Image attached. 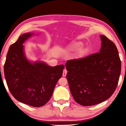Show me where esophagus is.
Wrapping results in <instances>:
<instances>
[{
    "label": "esophagus",
    "mask_w": 126,
    "mask_h": 126,
    "mask_svg": "<svg viewBox=\"0 0 126 126\" xmlns=\"http://www.w3.org/2000/svg\"><path fill=\"white\" fill-rule=\"evenodd\" d=\"M67 74V70H66V69H64L63 71V76H65Z\"/></svg>",
    "instance_id": "34e87169"
}]
</instances>
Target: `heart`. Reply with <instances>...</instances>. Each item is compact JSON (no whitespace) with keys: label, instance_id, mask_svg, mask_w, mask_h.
I'll use <instances>...</instances> for the list:
<instances>
[{"label":"heart","instance_id":"obj_1","mask_svg":"<svg viewBox=\"0 0 126 126\" xmlns=\"http://www.w3.org/2000/svg\"><path fill=\"white\" fill-rule=\"evenodd\" d=\"M82 47V44L81 43H77L76 44H74V45L72 46V49H75V50H78L81 49Z\"/></svg>","mask_w":126,"mask_h":126}]
</instances>
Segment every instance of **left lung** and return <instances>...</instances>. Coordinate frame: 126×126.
<instances>
[{
    "label": "left lung",
    "instance_id": "obj_1",
    "mask_svg": "<svg viewBox=\"0 0 126 126\" xmlns=\"http://www.w3.org/2000/svg\"><path fill=\"white\" fill-rule=\"evenodd\" d=\"M99 52L66 61L69 88L74 100L91 106L107 100L114 93L121 73V63L116 45L101 35Z\"/></svg>",
    "mask_w": 126,
    "mask_h": 126
}]
</instances>
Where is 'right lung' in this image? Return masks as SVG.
<instances>
[{"instance_id":"1","label":"right lung","mask_w":126,"mask_h":126,"mask_svg":"<svg viewBox=\"0 0 126 126\" xmlns=\"http://www.w3.org/2000/svg\"><path fill=\"white\" fill-rule=\"evenodd\" d=\"M33 34H22L11 45L4 70L7 87L13 97L20 102L39 107L49 101L64 65L50 66L41 62H29L23 44Z\"/></svg>"}]
</instances>
